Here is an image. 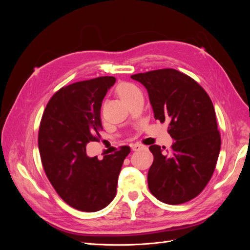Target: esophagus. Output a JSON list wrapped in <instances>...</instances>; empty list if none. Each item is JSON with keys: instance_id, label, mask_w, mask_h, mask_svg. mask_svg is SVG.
I'll return each instance as SVG.
<instances>
[{"instance_id": "34e87169", "label": "esophagus", "mask_w": 250, "mask_h": 250, "mask_svg": "<svg viewBox=\"0 0 250 250\" xmlns=\"http://www.w3.org/2000/svg\"><path fill=\"white\" fill-rule=\"evenodd\" d=\"M143 148V146L141 145V144H133V145L131 146V149L133 150V151H139V150H141Z\"/></svg>"}]
</instances>
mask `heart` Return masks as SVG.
<instances>
[{"label": "heart", "instance_id": "1", "mask_svg": "<svg viewBox=\"0 0 250 250\" xmlns=\"http://www.w3.org/2000/svg\"><path fill=\"white\" fill-rule=\"evenodd\" d=\"M140 92L139 88L135 86L132 83H121V84L117 88V93L119 97L122 99L124 102L127 100H129L130 98H132L135 94H138Z\"/></svg>", "mask_w": 250, "mask_h": 250}]
</instances>
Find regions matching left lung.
<instances>
[{
  "mask_svg": "<svg viewBox=\"0 0 250 250\" xmlns=\"http://www.w3.org/2000/svg\"><path fill=\"white\" fill-rule=\"evenodd\" d=\"M146 87L154 118L169 122L175 142L169 154L158 145L149 147L154 160L148 187L155 198L180 204L198 196L213 175L220 152L213 102L197 82L174 69L132 75Z\"/></svg>",
  "mask_w": 250,
  "mask_h": 250,
  "instance_id": "obj_1",
  "label": "left lung"
}]
</instances>
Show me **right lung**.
I'll list each match as a JSON object with an SVG mask.
<instances>
[{"instance_id":"1","label":"right lung","mask_w":250,"mask_h":250,"mask_svg":"<svg viewBox=\"0 0 250 250\" xmlns=\"http://www.w3.org/2000/svg\"><path fill=\"white\" fill-rule=\"evenodd\" d=\"M115 82V77L104 76L62 87L41 121L39 149L48 179L64 202L88 213L115 198L121 168L130 152L123 146L101 161L86 154L87 144L101 139V105Z\"/></svg>"}]
</instances>
